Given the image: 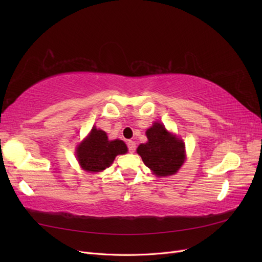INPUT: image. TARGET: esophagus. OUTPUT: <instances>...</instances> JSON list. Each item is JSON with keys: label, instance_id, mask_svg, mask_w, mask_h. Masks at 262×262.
Returning <instances> with one entry per match:
<instances>
[{"label": "esophagus", "instance_id": "1", "mask_svg": "<svg viewBox=\"0 0 262 262\" xmlns=\"http://www.w3.org/2000/svg\"><path fill=\"white\" fill-rule=\"evenodd\" d=\"M136 142H133V141H128V149H129V152L130 153H134L136 152Z\"/></svg>", "mask_w": 262, "mask_h": 262}]
</instances>
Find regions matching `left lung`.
<instances>
[{
  "label": "left lung",
  "mask_w": 262,
  "mask_h": 262,
  "mask_svg": "<svg viewBox=\"0 0 262 262\" xmlns=\"http://www.w3.org/2000/svg\"><path fill=\"white\" fill-rule=\"evenodd\" d=\"M147 143L140 144L137 152L156 176H169L177 172L185 162L184 142L172 136L165 126L155 122L146 131Z\"/></svg>",
  "instance_id": "left-lung-1"
}]
</instances>
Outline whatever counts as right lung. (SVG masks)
I'll use <instances>...</instances> for the list:
<instances>
[{"label": "right lung", "instance_id": "right-lung-1", "mask_svg": "<svg viewBox=\"0 0 262 262\" xmlns=\"http://www.w3.org/2000/svg\"><path fill=\"white\" fill-rule=\"evenodd\" d=\"M126 145L121 140L109 141L106 132L92 129L90 136L76 149L77 161L87 171H101L113 164L117 155L126 153Z\"/></svg>", "mask_w": 262, "mask_h": 262}]
</instances>
